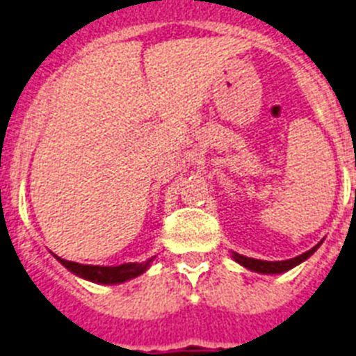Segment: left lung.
<instances>
[{"instance_id": "1", "label": "left lung", "mask_w": 356, "mask_h": 356, "mask_svg": "<svg viewBox=\"0 0 356 356\" xmlns=\"http://www.w3.org/2000/svg\"><path fill=\"white\" fill-rule=\"evenodd\" d=\"M321 244H323V241H321L317 246H314L312 250L305 251V253L300 254V257H294V259H289V260H278V262L250 259V257L238 254V253H235V251H232V259H234L237 264H241L242 267H246V269H250V271H253V273H260V275H280V273L291 271L292 267L300 266V264L305 262L308 257H312Z\"/></svg>"}]
</instances>
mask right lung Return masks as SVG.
I'll list each match as a JSON object with an SVG mask.
<instances>
[{"label": "right lung", "instance_id": "right-lung-1", "mask_svg": "<svg viewBox=\"0 0 356 356\" xmlns=\"http://www.w3.org/2000/svg\"><path fill=\"white\" fill-rule=\"evenodd\" d=\"M55 259L69 269L72 275L80 276L83 280H89L94 284H103V285H115L122 284V282H128V280L135 278V276H140L147 267L151 266L153 259L151 257L146 262H130V264H121V266H85V264L71 262V260H64L60 257Z\"/></svg>", "mask_w": 356, "mask_h": 356}]
</instances>
